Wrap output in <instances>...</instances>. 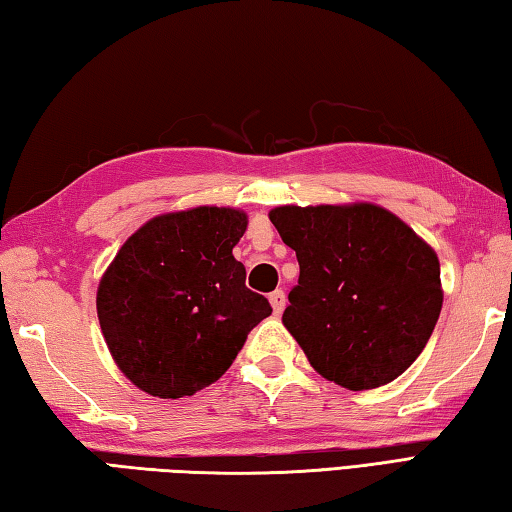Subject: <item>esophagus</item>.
Here are the masks:
<instances>
[{
    "instance_id": "34e87169",
    "label": "esophagus",
    "mask_w": 512,
    "mask_h": 512,
    "mask_svg": "<svg viewBox=\"0 0 512 512\" xmlns=\"http://www.w3.org/2000/svg\"><path fill=\"white\" fill-rule=\"evenodd\" d=\"M269 303H272V310H274V314H283V310H285V303H287V298H285V292H283V289H276V292L269 294Z\"/></svg>"
}]
</instances>
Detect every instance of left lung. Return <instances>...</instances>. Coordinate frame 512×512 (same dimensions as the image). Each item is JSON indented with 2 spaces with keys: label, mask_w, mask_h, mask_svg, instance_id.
Instances as JSON below:
<instances>
[{
  "label": "left lung",
  "mask_w": 512,
  "mask_h": 512,
  "mask_svg": "<svg viewBox=\"0 0 512 512\" xmlns=\"http://www.w3.org/2000/svg\"><path fill=\"white\" fill-rule=\"evenodd\" d=\"M269 220L301 267L283 325L312 368L354 392L406 372L441 312L435 249L372 202L283 205Z\"/></svg>",
  "instance_id": "1"
}]
</instances>
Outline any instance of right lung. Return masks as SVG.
Wrapping results in <instances>:
<instances>
[{"label":"right lung","mask_w":512,"mask_h":512,"mask_svg":"<svg viewBox=\"0 0 512 512\" xmlns=\"http://www.w3.org/2000/svg\"><path fill=\"white\" fill-rule=\"evenodd\" d=\"M245 229L247 214L234 207L169 211L131 234L106 267L95 298L104 341L142 392L180 399L207 388L272 314L231 254Z\"/></svg>","instance_id":"add662e5"}]
</instances>
